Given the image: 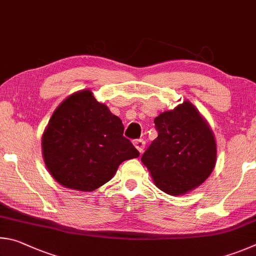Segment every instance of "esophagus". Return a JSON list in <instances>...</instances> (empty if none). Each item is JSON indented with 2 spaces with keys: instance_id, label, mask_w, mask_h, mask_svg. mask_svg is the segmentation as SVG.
<instances>
[{
  "instance_id": "34e87169",
  "label": "esophagus",
  "mask_w": 256,
  "mask_h": 256,
  "mask_svg": "<svg viewBox=\"0 0 256 256\" xmlns=\"http://www.w3.org/2000/svg\"><path fill=\"white\" fill-rule=\"evenodd\" d=\"M134 145H135V147L138 150L140 153H142V152H144V148H145V140H136L135 142H134Z\"/></svg>"
}]
</instances>
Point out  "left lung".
<instances>
[{"mask_svg":"<svg viewBox=\"0 0 256 256\" xmlns=\"http://www.w3.org/2000/svg\"><path fill=\"white\" fill-rule=\"evenodd\" d=\"M158 136L142 156L155 184L168 194H184L204 182L216 163L212 132L190 102L156 116Z\"/></svg>","mask_w":256,"mask_h":256,"instance_id":"obj_1","label":"left lung"}]
</instances>
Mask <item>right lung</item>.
Returning <instances> with one entry per match:
<instances>
[{
	"label": "right lung",
	"mask_w": 256,
	"mask_h": 256,
	"mask_svg": "<svg viewBox=\"0 0 256 256\" xmlns=\"http://www.w3.org/2000/svg\"><path fill=\"white\" fill-rule=\"evenodd\" d=\"M124 129L118 116L88 90L68 96L52 114L42 136L49 173L70 189H98L124 160L140 156Z\"/></svg>",
	"instance_id": "add662e5"
}]
</instances>
